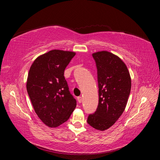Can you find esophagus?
<instances>
[{"instance_id":"34e87169","label":"esophagus","mask_w":160,"mask_h":160,"mask_svg":"<svg viewBox=\"0 0 160 160\" xmlns=\"http://www.w3.org/2000/svg\"><path fill=\"white\" fill-rule=\"evenodd\" d=\"M77 101H78L79 103H81L82 102V98L81 96L77 97Z\"/></svg>"}]
</instances>
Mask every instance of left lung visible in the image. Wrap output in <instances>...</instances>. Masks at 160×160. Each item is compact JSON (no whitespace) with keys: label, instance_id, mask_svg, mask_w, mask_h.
Returning a JSON list of instances; mask_svg holds the SVG:
<instances>
[{"label":"left lung","instance_id":"8db88e82","mask_svg":"<svg viewBox=\"0 0 160 160\" xmlns=\"http://www.w3.org/2000/svg\"><path fill=\"white\" fill-rule=\"evenodd\" d=\"M92 55L98 70L99 103L95 112L88 116V123L104 131L112 126L124 111L132 80L127 66L117 55L105 51Z\"/></svg>","mask_w":160,"mask_h":160}]
</instances>
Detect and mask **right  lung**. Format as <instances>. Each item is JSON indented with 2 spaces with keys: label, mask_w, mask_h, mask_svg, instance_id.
<instances>
[{
  "label": "right lung",
  "mask_w": 160,
  "mask_h": 160,
  "mask_svg": "<svg viewBox=\"0 0 160 160\" xmlns=\"http://www.w3.org/2000/svg\"><path fill=\"white\" fill-rule=\"evenodd\" d=\"M75 52L52 50L38 57L28 71L27 90L35 113L50 128L69 119L77 101L69 90L64 71Z\"/></svg>",
  "instance_id": "right-lung-1"
}]
</instances>
